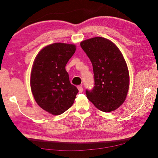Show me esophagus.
<instances>
[{
	"label": "esophagus",
	"mask_w": 158,
	"mask_h": 158,
	"mask_svg": "<svg viewBox=\"0 0 158 158\" xmlns=\"http://www.w3.org/2000/svg\"><path fill=\"white\" fill-rule=\"evenodd\" d=\"M77 89H78L79 93H82L83 92V88H82L81 85H79V86L77 87Z\"/></svg>",
	"instance_id": "esophagus-1"
}]
</instances>
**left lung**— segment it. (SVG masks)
Masks as SVG:
<instances>
[{
    "label": "left lung",
    "mask_w": 158,
    "mask_h": 158,
    "mask_svg": "<svg viewBox=\"0 0 158 158\" xmlns=\"http://www.w3.org/2000/svg\"><path fill=\"white\" fill-rule=\"evenodd\" d=\"M91 61L95 85L85 90L86 97L104 112L116 110L123 105L129 89L126 62L118 48L108 39L96 37L80 43Z\"/></svg>",
    "instance_id": "8db88e82"
}]
</instances>
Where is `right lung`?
I'll use <instances>...</instances> for the list:
<instances>
[{
	"mask_svg": "<svg viewBox=\"0 0 158 158\" xmlns=\"http://www.w3.org/2000/svg\"><path fill=\"white\" fill-rule=\"evenodd\" d=\"M76 51L74 44L53 43L43 48L34 60L31 88L35 100L44 111L60 115L73 105L79 90L70 84L65 65Z\"/></svg>",
	"mask_w": 158,
	"mask_h": 158,
	"instance_id": "1",
	"label": "right lung"
}]
</instances>
